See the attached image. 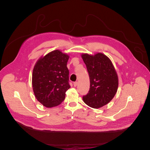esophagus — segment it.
Wrapping results in <instances>:
<instances>
[{
  "instance_id": "obj_1",
  "label": "esophagus",
  "mask_w": 150,
  "mask_h": 150,
  "mask_svg": "<svg viewBox=\"0 0 150 150\" xmlns=\"http://www.w3.org/2000/svg\"><path fill=\"white\" fill-rule=\"evenodd\" d=\"M77 84H78V82H77V81H76V82H74V83H73V85H74V86L75 87L77 86Z\"/></svg>"
}]
</instances>
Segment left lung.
I'll use <instances>...</instances> for the list:
<instances>
[{"label":"left lung","mask_w":150,"mask_h":150,"mask_svg":"<svg viewBox=\"0 0 150 150\" xmlns=\"http://www.w3.org/2000/svg\"><path fill=\"white\" fill-rule=\"evenodd\" d=\"M86 64L90 80L88 93L83 96L84 103L89 107L98 108L108 103L115 96L118 78L110 59L105 55H81Z\"/></svg>","instance_id":"1"}]
</instances>
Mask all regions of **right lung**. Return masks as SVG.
<instances>
[{"label": "right lung", "instance_id": "right-lung-1", "mask_svg": "<svg viewBox=\"0 0 150 150\" xmlns=\"http://www.w3.org/2000/svg\"><path fill=\"white\" fill-rule=\"evenodd\" d=\"M69 56L53 51L39 59L32 74V86L37 100L44 106L60 105L70 88L67 62Z\"/></svg>", "mask_w": 150, "mask_h": 150}]
</instances>
